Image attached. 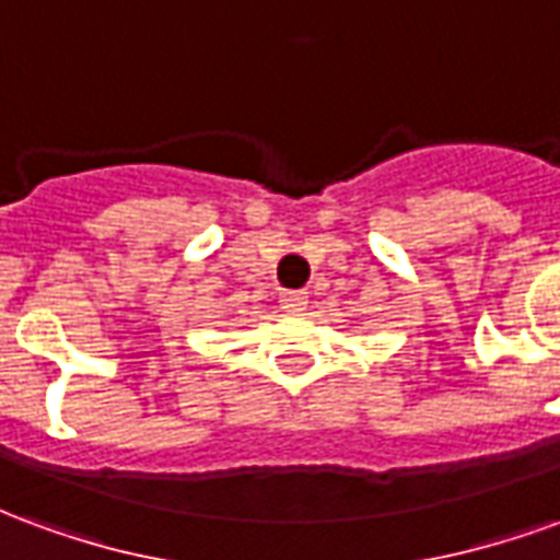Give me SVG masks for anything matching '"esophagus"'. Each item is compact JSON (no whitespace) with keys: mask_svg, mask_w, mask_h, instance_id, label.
<instances>
[{"mask_svg":"<svg viewBox=\"0 0 560 560\" xmlns=\"http://www.w3.org/2000/svg\"><path fill=\"white\" fill-rule=\"evenodd\" d=\"M305 305H308V296L303 291H284L281 293V308L284 312H291V315H300L305 312Z\"/></svg>","mask_w":560,"mask_h":560,"instance_id":"esophagus-1","label":"esophagus"}]
</instances>
